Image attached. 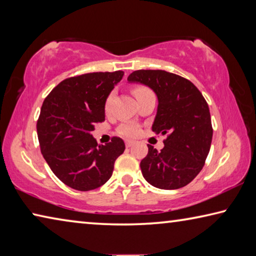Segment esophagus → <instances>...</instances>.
Returning a JSON list of instances; mask_svg holds the SVG:
<instances>
[{
  "label": "esophagus",
  "instance_id": "esophagus-1",
  "mask_svg": "<svg viewBox=\"0 0 256 256\" xmlns=\"http://www.w3.org/2000/svg\"><path fill=\"white\" fill-rule=\"evenodd\" d=\"M134 144V141H131V140H126L125 141V146H128V148H130V146H132Z\"/></svg>",
  "mask_w": 256,
  "mask_h": 256
}]
</instances>
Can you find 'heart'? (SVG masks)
I'll return each instance as SVG.
<instances>
[{
    "label": "heart",
    "mask_w": 256,
    "mask_h": 256,
    "mask_svg": "<svg viewBox=\"0 0 256 256\" xmlns=\"http://www.w3.org/2000/svg\"><path fill=\"white\" fill-rule=\"evenodd\" d=\"M132 92L134 96L136 98L140 97L141 94H144L146 92H150V90L148 88H146V86H134ZM112 100V94H110V96L107 97L106 102H105V110H108V108H110V104ZM118 133L120 136H126V138H133V136H136L138 134V126L136 124H123L122 126H120L118 128Z\"/></svg>",
    "instance_id": "heart-1"
}]
</instances>
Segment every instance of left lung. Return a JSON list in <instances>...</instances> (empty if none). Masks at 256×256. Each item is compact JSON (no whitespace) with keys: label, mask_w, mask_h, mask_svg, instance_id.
<instances>
[{"label":"left lung","mask_w":256,"mask_h":256,"mask_svg":"<svg viewBox=\"0 0 256 256\" xmlns=\"http://www.w3.org/2000/svg\"><path fill=\"white\" fill-rule=\"evenodd\" d=\"M128 81L157 94L152 131L167 134L160 151L148 144V154L140 162L142 175L157 188H183L201 172L210 151L214 130L204 97L190 80L162 70L134 71Z\"/></svg>","instance_id":"obj_1"}]
</instances>
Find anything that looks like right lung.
Wrapping results in <instances>:
<instances>
[{"label": "right lung", "mask_w": 256, "mask_h": 256, "mask_svg": "<svg viewBox=\"0 0 256 256\" xmlns=\"http://www.w3.org/2000/svg\"><path fill=\"white\" fill-rule=\"evenodd\" d=\"M123 71L68 78L42 102L37 134L42 157L60 180L78 190L100 188L110 178L115 160L125 150L120 138L99 146L92 132L105 120V102Z\"/></svg>", "instance_id": "obj_1"}]
</instances>
